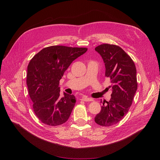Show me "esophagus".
Here are the masks:
<instances>
[{"mask_svg":"<svg viewBox=\"0 0 160 160\" xmlns=\"http://www.w3.org/2000/svg\"><path fill=\"white\" fill-rule=\"evenodd\" d=\"M82 100L83 101H92L93 99L92 98H89L87 96H83L82 97Z\"/></svg>","mask_w":160,"mask_h":160,"instance_id":"34e87169","label":"esophagus"}]
</instances>
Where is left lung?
Segmentation results:
<instances>
[{
	"mask_svg": "<svg viewBox=\"0 0 160 160\" xmlns=\"http://www.w3.org/2000/svg\"><path fill=\"white\" fill-rule=\"evenodd\" d=\"M95 51L104 62L105 77L111 80L112 94L109 101H103L94 120L99 125L109 127L123 118L132 103L138 89L136 68L131 58L117 45L104 43Z\"/></svg>",
	"mask_w": 160,
	"mask_h": 160,
	"instance_id": "8db88e82",
	"label": "left lung"
}]
</instances>
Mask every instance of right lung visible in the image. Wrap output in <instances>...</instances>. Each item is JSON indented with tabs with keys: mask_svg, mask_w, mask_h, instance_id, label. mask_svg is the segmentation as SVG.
<instances>
[{
	"mask_svg": "<svg viewBox=\"0 0 160 160\" xmlns=\"http://www.w3.org/2000/svg\"><path fill=\"white\" fill-rule=\"evenodd\" d=\"M87 48L54 45L38 52L28 65L27 83L38 118L43 123L57 126L69 118L75 97L63 92L60 96L59 80L72 62Z\"/></svg>",
	"mask_w": 160,
	"mask_h": 160,
	"instance_id": "1",
	"label": "right lung"
}]
</instances>
